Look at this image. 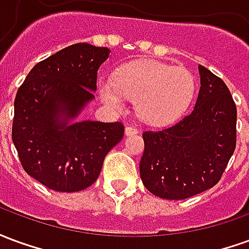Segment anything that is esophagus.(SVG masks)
Returning a JSON list of instances; mask_svg holds the SVG:
<instances>
[{
  "mask_svg": "<svg viewBox=\"0 0 249 249\" xmlns=\"http://www.w3.org/2000/svg\"><path fill=\"white\" fill-rule=\"evenodd\" d=\"M137 132H139V129H137L136 126H130V125H129V126H126V128H125V135H126V136L136 135Z\"/></svg>",
  "mask_w": 249,
  "mask_h": 249,
  "instance_id": "esophagus-1",
  "label": "esophagus"
}]
</instances>
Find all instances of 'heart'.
<instances>
[{"label":"heart","instance_id":"1","mask_svg":"<svg viewBox=\"0 0 249 249\" xmlns=\"http://www.w3.org/2000/svg\"><path fill=\"white\" fill-rule=\"evenodd\" d=\"M195 87L193 74L183 66L142 60L121 66L113 80H103L98 89L110 108L121 110L125 97L137 100V112L142 119L165 124L185 110Z\"/></svg>","mask_w":249,"mask_h":249}]
</instances>
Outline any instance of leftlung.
I'll list each match as a JSON object with an SVG mask.
<instances>
[{"mask_svg": "<svg viewBox=\"0 0 249 249\" xmlns=\"http://www.w3.org/2000/svg\"><path fill=\"white\" fill-rule=\"evenodd\" d=\"M201 87L195 109L175 125L145 130L140 176L167 200H183L219 183L236 148L237 110L220 77L198 66Z\"/></svg>", "mask_w": 249, "mask_h": 249, "instance_id": "obj_1", "label": "left lung"}]
</instances>
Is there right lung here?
Returning a JSON list of instances; mask_svg holds the SVG:
<instances>
[{
	"label": "right lung",
	"instance_id": "add662e5",
	"mask_svg": "<svg viewBox=\"0 0 249 249\" xmlns=\"http://www.w3.org/2000/svg\"><path fill=\"white\" fill-rule=\"evenodd\" d=\"M109 53L87 42L66 46L36 64L17 90L14 146L25 172L49 189L78 192L90 187L105 156L124 136L120 121L68 124L94 98L98 68Z\"/></svg>",
	"mask_w": 249,
	"mask_h": 249
}]
</instances>
